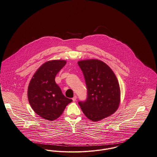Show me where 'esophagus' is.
Segmentation results:
<instances>
[{
	"label": "esophagus",
	"instance_id": "34e87169",
	"mask_svg": "<svg viewBox=\"0 0 157 157\" xmlns=\"http://www.w3.org/2000/svg\"><path fill=\"white\" fill-rule=\"evenodd\" d=\"M77 100V96H74L73 98H72V100L73 101H75Z\"/></svg>",
	"mask_w": 157,
	"mask_h": 157
}]
</instances>
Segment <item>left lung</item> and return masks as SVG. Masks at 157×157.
I'll return each mask as SVG.
<instances>
[{"mask_svg": "<svg viewBox=\"0 0 157 157\" xmlns=\"http://www.w3.org/2000/svg\"><path fill=\"white\" fill-rule=\"evenodd\" d=\"M83 71L87 90L85 101H79L83 113L96 122L111 116L117 110L121 101L118 80L112 70L98 59L78 62Z\"/></svg>", "mask_w": 157, "mask_h": 157, "instance_id": "left-lung-1", "label": "left lung"}]
</instances>
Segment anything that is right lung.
<instances>
[{
  "label": "right lung",
  "mask_w": 157,
  "mask_h": 157,
  "mask_svg": "<svg viewBox=\"0 0 157 157\" xmlns=\"http://www.w3.org/2000/svg\"><path fill=\"white\" fill-rule=\"evenodd\" d=\"M66 63L65 60L47 61L37 70L30 81L28 90L29 104L33 111L44 119L55 121L72 101L63 95L55 80Z\"/></svg>",
  "instance_id": "right-lung-1"
}]
</instances>
